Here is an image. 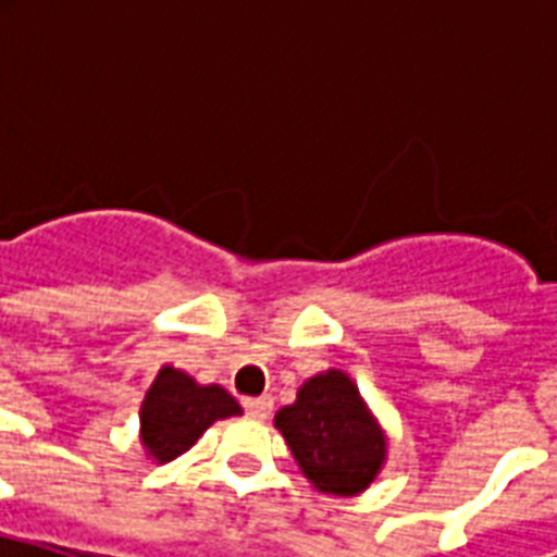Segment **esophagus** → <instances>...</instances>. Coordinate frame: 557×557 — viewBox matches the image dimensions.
<instances>
[{"label":"esophagus","mask_w":557,"mask_h":557,"mask_svg":"<svg viewBox=\"0 0 557 557\" xmlns=\"http://www.w3.org/2000/svg\"><path fill=\"white\" fill-rule=\"evenodd\" d=\"M271 407H274V398L260 396V398H245V410L251 419H269Z\"/></svg>","instance_id":"1"}]
</instances>
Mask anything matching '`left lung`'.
<instances>
[{"label": "left lung", "instance_id": "1", "mask_svg": "<svg viewBox=\"0 0 557 557\" xmlns=\"http://www.w3.org/2000/svg\"><path fill=\"white\" fill-rule=\"evenodd\" d=\"M274 428L283 433L306 480L323 494H361L387 459V436L356 381L341 370L304 381L295 405L277 410Z\"/></svg>", "mask_w": 557, "mask_h": 557}]
</instances>
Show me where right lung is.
Here are the masks:
<instances>
[{
  "label": "right lung",
  "instance_id": "add662e5",
  "mask_svg": "<svg viewBox=\"0 0 557 557\" xmlns=\"http://www.w3.org/2000/svg\"><path fill=\"white\" fill-rule=\"evenodd\" d=\"M243 407L225 387L199 384L176 370L161 367L141 401V445L147 457L170 462L196 445L216 419L239 416Z\"/></svg>",
  "mask_w": 557,
  "mask_h": 557
}]
</instances>
